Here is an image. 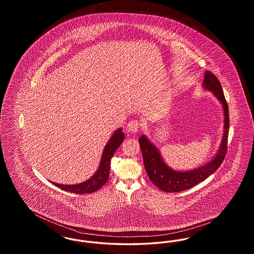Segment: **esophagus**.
I'll use <instances>...</instances> for the list:
<instances>
[{
	"label": "esophagus",
	"mask_w": 254,
	"mask_h": 254,
	"mask_svg": "<svg viewBox=\"0 0 254 254\" xmlns=\"http://www.w3.org/2000/svg\"><path fill=\"white\" fill-rule=\"evenodd\" d=\"M139 128H140V125L139 123L134 120V121L129 122L127 126V129L131 133H136L139 131Z\"/></svg>",
	"instance_id": "1"
}]
</instances>
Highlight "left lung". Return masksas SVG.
<instances>
[{
    "label": "left lung",
    "mask_w": 254,
    "mask_h": 254,
    "mask_svg": "<svg viewBox=\"0 0 254 254\" xmlns=\"http://www.w3.org/2000/svg\"><path fill=\"white\" fill-rule=\"evenodd\" d=\"M203 87L213 93L222 104L224 109V134L217 153L209 162L197 169L179 171L170 169L164 162L156 145H153L145 135L139 139V144L142 150L144 165L146 173L157 188L166 192H179L193 188L197 184L205 180L214 171H216L224 161L227 153L228 136L230 128L229 106L224 95L221 84L217 77L210 72L205 71Z\"/></svg>",
    "instance_id": "1"
}]
</instances>
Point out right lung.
Returning <instances> with one entry per match:
<instances>
[{"label":"right lung","mask_w":254,"mask_h":254,"mask_svg":"<svg viewBox=\"0 0 254 254\" xmlns=\"http://www.w3.org/2000/svg\"><path fill=\"white\" fill-rule=\"evenodd\" d=\"M125 139V133L122 131V128L117 129L112 134L109 142L104 148L101 162L96 172L91 176L88 180L76 184V185H61L57 183L51 182L56 187L60 188L61 190L68 192L76 194L92 193L98 190L101 187H103L109 177V169H110V160L113 157L114 152L121 145Z\"/></svg>","instance_id":"1"}]
</instances>
